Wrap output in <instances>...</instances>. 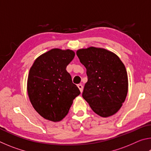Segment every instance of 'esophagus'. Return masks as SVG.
Instances as JSON below:
<instances>
[{"instance_id": "obj_1", "label": "esophagus", "mask_w": 151, "mask_h": 151, "mask_svg": "<svg viewBox=\"0 0 151 151\" xmlns=\"http://www.w3.org/2000/svg\"><path fill=\"white\" fill-rule=\"evenodd\" d=\"M77 86L78 87L79 90H80L81 93H82V92H83V85H82L81 84H79V85H77Z\"/></svg>"}]
</instances>
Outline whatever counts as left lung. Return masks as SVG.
Listing matches in <instances>:
<instances>
[{
    "label": "left lung",
    "instance_id": "left-lung-1",
    "mask_svg": "<svg viewBox=\"0 0 151 151\" xmlns=\"http://www.w3.org/2000/svg\"><path fill=\"white\" fill-rule=\"evenodd\" d=\"M76 55L85 66L88 77L83 99L99 116L113 115L121 109L128 92L124 64L113 52L101 48L79 49Z\"/></svg>",
    "mask_w": 151,
    "mask_h": 151
}]
</instances>
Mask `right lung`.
<instances>
[{"instance_id": "add662e5", "label": "right lung", "mask_w": 151, "mask_h": 151, "mask_svg": "<svg viewBox=\"0 0 151 151\" xmlns=\"http://www.w3.org/2000/svg\"><path fill=\"white\" fill-rule=\"evenodd\" d=\"M74 57L73 50L53 48L38 57L30 68L28 94L36 111L45 119L61 121L81 94L66 70Z\"/></svg>"}]
</instances>
